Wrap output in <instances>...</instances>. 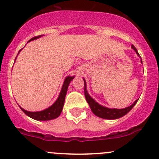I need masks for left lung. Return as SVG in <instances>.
Instances as JSON below:
<instances>
[{
	"label": "left lung",
	"instance_id": "8db88e82",
	"mask_svg": "<svg viewBox=\"0 0 159 159\" xmlns=\"http://www.w3.org/2000/svg\"><path fill=\"white\" fill-rule=\"evenodd\" d=\"M131 48L135 51L136 54H137L139 57H140L139 52H138L137 49L135 48L134 45H131ZM141 58V57H140ZM141 62L142 64V58H141ZM84 82V96H85L86 101H87L88 104L89 105L90 108H91V111L96 115V116L99 117V118H104V119H108V120H114V119H118V118H121L124 115H127L128 113L132 109L133 107L136 105V103L138 102L139 99L135 100L134 102V103L132 105H131L130 106L127 107V108H107V107L103 106V105H100L99 103H98L92 97H91V95L89 94L87 90V84H86V81L84 78H83Z\"/></svg>",
	"mask_w": 159,
	"mask_h": 159
}]
</instances>
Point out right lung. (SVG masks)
Segmentation results:
<instances>
[{
  "mask_svg": "<svg viewBox=\"0 0 159 159\" xmlns=\"http://www.w3.org/2000/svg\"><path fill=\"white\" fill-rule=\"evenodd\" d=\"M42 36H44V35H40V36L34 37V38H31L28 42L34 41V40L38 39V38H41ZM20 51L18 52V54L20 53ZM74 78H75V75L74 76L68 75V76H67L65 78L64 84L62 85L61 90L60 93H59V95L57 97V100L51 106L46 108V109L39 111H28L24 109V108H22L20 106V109L23 111L24 113L26 114L28 117H30V118H33L34 120H37V121H49V120L55 119L57 117H59V115L61 113L64 107V104H65V96H66L67 91H68V86H69L70 81L74 79Z\"/></svg>",
  "mask_w": 159,
  "mask_h": 159,
  "instance_id": "obj_1",
  "label": "right lung"
}]
</instances>
